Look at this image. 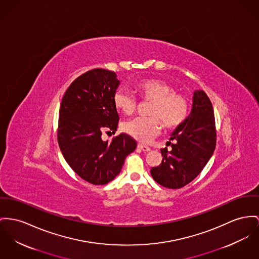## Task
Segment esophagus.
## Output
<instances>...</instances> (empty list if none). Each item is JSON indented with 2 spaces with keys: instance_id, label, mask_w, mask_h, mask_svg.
Wrapping results in <instances>:
<instances>
[{
  "instance_id": "1",
  "label": "esophagus",
  "mask_w": 259,
  "mask_h": 259,
  "mask_svg": "<svg viewBox=\"0 0 259 259\" xmlns=\"http://www.w3.org/2000/svg\"><path fill=\"white\" fill-rule=\"evenodd\" d=\"M138 149H140V150H142V151H144V152H147V151H149V150H150V148H149L148 146H146V145H142V144H138Z\"/></svg>"
}]
</instances>
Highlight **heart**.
Returning a JSON list of instances; mask_svg holds the SVG:
<instances>
[{"label": "heart", "mask_w": 259, "mask_h": 259, "mask_svg": "<svg viewBox=\"0 0 259 259\" xmlns=\"http://www.w3.org/2000/svg\"><path fill=\"white\" fill-rule=\"evenodd\" d=\"M139 96L151 104L148 110V118L138 117L126 121L122 130L138 141L147 142L159 133L161 122L166 128L178 126L188 114V101L166 81L147 79L140 81L137 87ZM116 108L125 115H131L137 108V99L128 91L120 89L114 95Z\"/></svg>", "instance_id": "1"}]
</instances>
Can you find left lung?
Here are the masks:
<instances>
[{
    "label": "left lung",
    "mask_w": 259,
    "mask_h": 259,
    "mask_svg": "<svg viewBox=\"0 0 259 259\" xmlns=\"http://www.w3.org/2000/svg\"><path fill=\"white\" fill-rule=\"evenodd\" d=\"M167 144L172 150L161 149L162 163L150 174L162 187L181 189L203 170L216 147L214 111L203 90L194 91L190 115L176 127Z\"/></svg>",
    "instance_id": "obj_1"
}]
</instances>
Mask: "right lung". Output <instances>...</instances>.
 I'll return each instance as SVG.
<instances>
[{"label":"right lung","mask_w":259,"mask_h":259,"mask_svg":"<svg viewBox=\"0 0 259 259\" xmlns=\"http://www.w3.org/2000/svg\"><path fill=\"white\" fill-rule=\"evenodd\" d=\"M120 80L114 71L94 69L78 76L67 89L59 113L58 142L69 167L92 185H106L121 172L137 142L121 134L111 142L103 132L115 133L119 115L114 95Z\"/></svg>","instance_id":"obj_1"}]
</instances>
